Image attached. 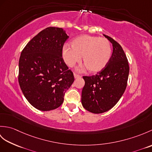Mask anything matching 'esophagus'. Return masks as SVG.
<instances>
[{
    "instance_id": "1",
    "label": "esophagus",
    "mask_w": 152,
    "mask_h": 152,
    "mask_svg": "<svg viewBox=\"0 0 152 152\" xmlns=\"http://www.w3.org/2000/svg\"><path fill=\"white\" fill-rule=\"evenodd\" d=\"M74 78H80V77H81V76H80V74H78L76 73H74Z\"/></svg>"
}]
</instances>
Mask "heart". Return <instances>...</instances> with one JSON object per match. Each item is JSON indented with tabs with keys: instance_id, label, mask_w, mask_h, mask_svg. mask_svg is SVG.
Masks as SVG:
<instances>
[{
	"instance_id": "1",
	"label": "heart",
	"mask_w": 152,
	"mask_h": 152,
	"mask_svg": "<svg viewBox=\"0 0 152 152\" xmlns=\"http://www.w3.org/2000/svg\"><path fill=\"white\" fill-rule=\"evenodd\" d=\"M70 46H65L63 49V59L70 67L79 63L83 56V63L89 72L97 73L110 60L111 44L106 38L83 34L71 41Z\"/></svg>"
}]
</instances>
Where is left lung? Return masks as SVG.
Returning <instances> with one entry per match:
<instances>
[{"instance_id": "8db88e82", "label": "left lung", "mask_w": 152, "mask_h": 152, "mask_svg": "<svg viewBox=\"0 0 152 152\" xmlns=\"http://www.w3.org/2000/svg\"><path fill=\"white\" fill-rule=\"evenodd\" d=\"M112 44L113 52L104 69L91 76H83L85 86L82 104L87 110L101 114L110 110L124 94L127 84L129 66L121 46L112 38L104 34Z\"/></svg>"}]
</instances>
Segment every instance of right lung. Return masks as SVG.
Wrapping results in <instances>:
<instances>
[{"instance_id": "1", "label": "right lung", "mask_w": 152, "mask_h": 152, "mask_svg": "<svg viewBox=\"0 0 152 152\" xmlns=\"http://www.w3.org/2000/svg\"><path fill=\"white\" fill-rule=\"evenodd\" d=\"M69 37L62 28L48 27L32 38L21 53L19 86L28 102L40 110L59 107L74 81L62 57Z\"/></svg>"}]
</instances>
